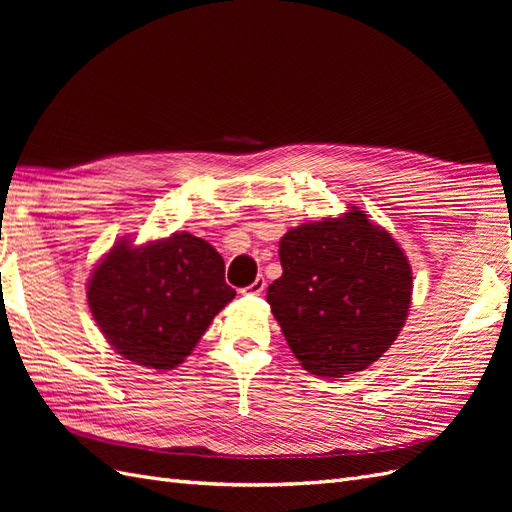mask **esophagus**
Segmentation results:
<instances>
[{
    "label": "esophagus",
    "instance_id": "esophagus-1",
    "mask_svg": "<svg viewBox=\"0 0 512 512\" xmlns=\"http://www.w3.org/2000/svg\"><path fill=\"white\" fill-rule=\"evenodd\" d=\"M265 288H267V280H265V277H262V275H258L256 280H254V284L245 286L241 292H243V294H254V297H258V294L265 292Z\"/></svg>",
    "mask_w": 512,
    "mask_h": 512
}]
</instances>
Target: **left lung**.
I'll return each instance as SVG.
<instances>
[{"label":"left lung","mask_w":512,"mask_h":512,"mask_svg":"<svg viewBox=\"0 0 512 512\" xmlns=\"http://www.w3.org/2000/svg\"><path fill=\"white\" fill-rule=\"evenodd\" d=\"M282 277L267 303L303 369L322 378L363 371L391 348L412 299V271L391 232L350 207L280 241Z\"/></svg>","instance_id":"8db88e82"}]
</instances>
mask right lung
<instances>
[{"instance_id": "right-lung-1", "label": "right lung", "mask_w": 512, "mask_h": 512, "mask_svg": "<svg viewBox=\"0 0 512 512\" xmlns=\"http://www.w3.org/2000/svg\"><path fill=\"white\" fill-rule=\"evenodd\" d=\"M235 294L222 256L190 232L145 247L113 245L87 284L89 309L108 344L151 369L183 363Z\"/></svg>"}]
</instances>
